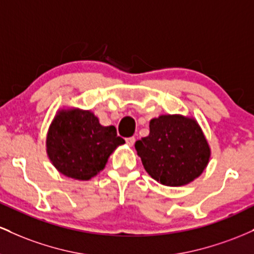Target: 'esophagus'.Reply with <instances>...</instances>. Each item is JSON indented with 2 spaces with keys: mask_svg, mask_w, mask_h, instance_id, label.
<instances>
[{
  "mask_svg": "<svg viewBox=\"0 0 254 254\" xmlns=\"http://www.w3.org/2000/svg\"><path fill=\"white\" fill-rule=\"evenodd\" d=\"M125 141H127V143L130 145V147H132L133 143H135V137H127V138H125Z\"/></svg>",
  "mask_w": 254,
  "mask_h": 254,
  "instance_id": "obj_1",
  "label": "esophagus"
}]
</instances>
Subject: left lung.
Instances as JSON below:
<instances>
[{
    "instance_id": "obj_1",
    "label": "left lung",
    "mask_w": 254,
    "mask_h": 254,
    "mask_svg": "<svg viewBox=\"0 0 254 254\" xmlns=\"http://www.w3.org/2000/svg\"><path fill=\"white\" fill-rule=\"evenodd\" d=\"M147 173L165 186L193 182L210 161L211 149L193 117L161 115L149 122V135L135 143Z\"/></svg>"
}]
</instances>
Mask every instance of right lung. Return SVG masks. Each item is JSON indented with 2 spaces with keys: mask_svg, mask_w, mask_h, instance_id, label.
I'll list each match as a JSON object with an SVG mask.
<instances>
[{
  "mask_svg": "<svg viewBox=\"0 0 254 254\" xmlns=\"http://www.w3.org/2000/svg\"><path fill=\"white\" fill-rule=\"evenodd\" d=\"M125 141L115 127H103L90 110L57 111L46 135V154L63 176L89 180L103 171L109 157Z\"/></svg>",
  "mask_w": 254,
  "mask_h": 254,
  "instance_id": "add662e5",
  "label": "right lung"
}]
</instances>
